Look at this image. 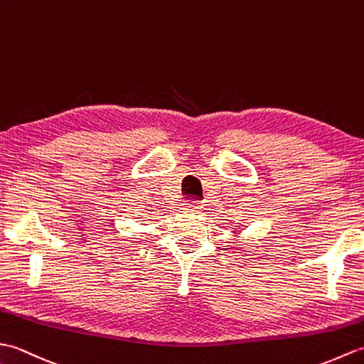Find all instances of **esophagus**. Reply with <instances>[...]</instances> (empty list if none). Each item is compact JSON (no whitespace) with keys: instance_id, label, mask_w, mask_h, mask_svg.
<instances>
[{"instance_id":"esophagus-1","label":"esophagus","mask_w":364,"mask_h":364,"mask_svg":"<svg viewBox=\"0 0 364 364\" xmlns=\"http://www.w3.org/2000/svg\"><path fill=\"white\" fill-rule=\"evenodd\" d=\"M180 210H181L183 213H192V211H196V210H197V202H186V203H183V205L180 206Z\"/></svg>"}]
</instances>
